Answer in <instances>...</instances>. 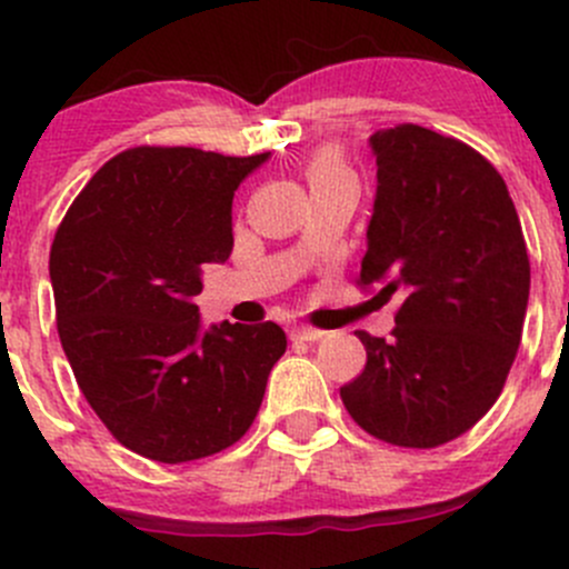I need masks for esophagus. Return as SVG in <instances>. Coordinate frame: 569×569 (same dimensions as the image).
<instances>
[{"label":"esophagus","mask_w":569,"mask_h":569,"mask_svg":"<svg viewBox=\"0 0 569 569\" xmlns=\"http://www.w3.org/2000/svg\"><path fill=\"white\" fill-rule=\"evenodd\" d=\"M289 336L291 341H319L325 332L317 330V327H306V325H291L289 327Z\"/></svg>","instance_id":"34e87169"}]
</instances>
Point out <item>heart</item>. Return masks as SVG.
<instances>
[{
  "instance_id": "1",
  "label": "heart",
  "mask_w": 569,
  "mask_h": 569,
  "mask_svg": "<svg viewBox=\"0 0 569 569\" xmlns=\"http://www.w3.org/2000/svg\"><path fill=\"white\" fill-rule=\"evenodd\" d=\"M306 178L311 183V192H321V189L332 187H358V178H355V170L349 168L347 157H343L341 148L336 146H321L308 157L306 162Z\"/></svg>"
}]
</instances>
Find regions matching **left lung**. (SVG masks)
<instances>
[{
	"label": "left lung",
	"mask_w": 569,
	"mask_h": 569,
	"mask_svg": "<svg viewBox=\"0 0 569 569\" xmlns=\"http://www.w3.org/2000/svg\"><path fill=\"white\" fill-rule=\"evenodd\" d=\"M377 200L360 289L399 297L391 338L355 336L366 366L341 388L360 429L405 449L468 432L503 391L523 336L531 263L501 173L416 123L371 134Z\"/></svg>",
	"instance_id": "8db88e82"
}]
</instances>
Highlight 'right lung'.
<instances>
[{
  "instance_id": "1",
  "label": "right lung",
  "mask_w": 569,
  "mask_h": 569,
  "mask_svg": "<svg viewBox=\"0 0 569 569\" xmlns=\"http://www.w3.org/2000/svg\"><path fill=\"white\" fill-rule=\"evenodd\" d=\"M269 153L120 151L62 217L49 256L57 332L112 438L157 462L237 443L286 352L274 321L200 330V267L233 250L231 203Z\"/></svg>"
}]
</instances>
